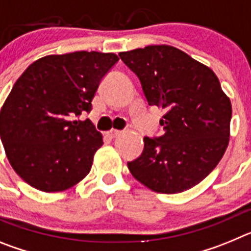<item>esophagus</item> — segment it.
Returning <instances> with one entry per match:
<instances>
[{
	"mask_svg": "<svg viewBox=\"0 0 251 251\" xmlns=\"http://www.w3.org/2000/svg\"><path fill=\"white\" fill-rule=\"evenodd\" d=\"M119 134H121V130H118V129H110L109 132H108V136H109V138H115V137H118Z\"/></svg>",
	"mask_w": 251,
	"mask_h": 251,
	"instance_id": "1",
	"label": "esophagus"
}]
</instances>
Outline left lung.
<instances>
[{"instance_id":"left-lung-1","label":"left lung","mask_w":251,"mask_h":251,"mask_svg":"<svg viewBox=\"0 0 251 251\" xmlns=\"http://www.w3.org/2000/svg\"><path fill=\"white\" fill-rule=\"evenodd\" d=\"M138 76L150 105L165 109L163 134L145 137L141 156L128 162L133 177L158 194L200 183L223 158L230 137L231 103L203 64L168 45L119 52Z\"/></svg>"}]
</instances>
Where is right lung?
I'll return each mask as SVG.
<instances>
[{
  "mask_svg": "<svg viewBox=\"0 0 251 251\" xmlns=\"http://www.w3.org/2000/svg\"><path fill=\"white\" fill-rule=\"evenodd\" d=\"M112 52L75 51L31 64L0 112V136L11 166L25 182L59 192L89 174L101 134L89 119L101 79L118 61Z\"/></svg>",
  "mask_w": 251,
  "mask_h": 251,
  "instance_id": "1",
  "label": "right lung"
}]
</instances>
